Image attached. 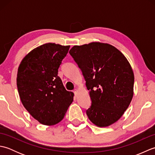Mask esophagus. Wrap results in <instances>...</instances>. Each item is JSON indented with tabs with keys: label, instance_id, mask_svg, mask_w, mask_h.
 Wrapping results in <instances>:
<instances>
[{
	"label": "esophagus",
	"instance_id": "obj_1",
	"mask_svg": "<svg viewBox=\"0 0 155 155\" xmlns=\"http://www.w3.org/2000/svg\"><path fill=\"white\" fill-rule=\"evenodd\" d=\"M73 93H74V95L76 96V95H77V89H74V90L73 91Z\"/></svg>",
	"mask_w": 155,
	"mask_h": 155
}]
</instances>
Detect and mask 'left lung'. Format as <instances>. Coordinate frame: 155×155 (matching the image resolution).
Here are the masks:
<instances>
[{"label": "left lung", "instance_id": "left-lung-1", "mask_svg": "<svg viewBox=\"0 0 155 155\" xmlns=\"http://www.w3.org/2000/svg\"><path fill=\"white\" fill-rule=\"evenodd\" d=\"M69 53L89 91L91 105L86 111L89 120L100 127L114 123L133 96L134 74L127 59L113 46L101 42L74 46Z\"/></svg>", "mask_w": 155, "mask_h": 155}]
</instances>
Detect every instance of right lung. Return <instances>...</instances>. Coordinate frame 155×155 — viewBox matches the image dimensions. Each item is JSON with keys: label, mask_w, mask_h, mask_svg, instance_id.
Masks as SVG:
<instances>
[{"label": "right lung", "mask_w": 155, "mask_h": 155, "mask_svg": "<svg viewBox=\"0 0 155 155\" xmlns=\"http://www.w3.org/2000/svg\"><path fill=\"white\" fill-rule=\"evenodd\" d=\"M70 46L47 43L25 56L19 65L16 85L23 106L45 125L61 122L73 101L65 89L58 69Z\"/></svg>", "instance_id": "1"}]
</instances>
